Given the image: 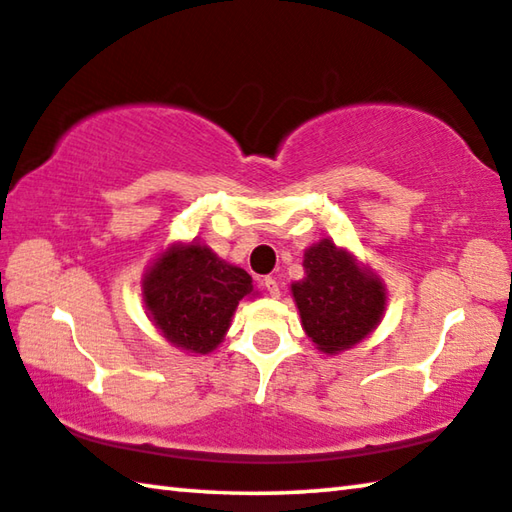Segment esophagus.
<instances>
[{
  "instance_id": "obj_1",
  "label": "esophagus",
  "mask_w": 512,
  "mask_h": 512,
  "mask_svg": "<svg viewBox=\"0 0 512 512\" xmlns=\"http://www.w3.org/2000/svg\"><path fill=\"white\" fill-rule=\"evenodd\" d=\"M262 287L266 289V293H268V296H271V298H280V287H277L275 277H271V275L264 277V280H262Z\"/></svg>"
}]
</instances>
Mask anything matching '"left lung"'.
<instances>
[{"mask_svg": "<svg viewBox=\"0 0 512 512\" xmlns=\"http://www.w3.org/2000/svg\"><path fill=\"white\" fill-rule=\"evenodd\" d=\"M305 277L291 284L302 329L323 354H341L375 332L386 284L352 250L323 237L305 250Z\"/></svg>", "mask_w": 512, "mask_h": 512, "instance_id": "8db88e82", "label": "left lung"}]
</instances>
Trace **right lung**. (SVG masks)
<instances>
[{
    "label": "right lung",
    "mask_w": 512,
    "mask_h": 512,
    "mask_svg": "<svg viewBox=\"0 0 512 512\" xmlns=\"http://www.w3.org/2000/svg\"><path fill=\"white\" fill-rule=\"evenodd\" d=\"M255 296L253 277L198 239L169 244L142 277L151 323L171 348L192 357L219 348L239 300Z\"/></svg>",
    "instance_id": "obj_1"
}]
</instances>
